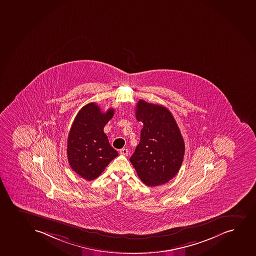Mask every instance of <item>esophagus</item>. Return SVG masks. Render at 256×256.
<instances>
[{
  "label": "esophagus",
  "instance_id": "obj_1",
  "mask_svg": "<svg viewBox=\"0 0 256 256\" xmlns=\"http://www.w3.org/2000/svg\"><path fill=\"white\" fill-rule=\"evenodd\" d=\"M120 154L124 155V156H128V150L126 149V148H122V149L120 150Z\"/></svg>",
  "mask_w": 256,
  "mask_h": 256
}]
</instances>
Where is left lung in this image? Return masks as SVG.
Listing matches in <instances>:
<instances>
[{
    "mask_svg": "<svg viewBox=\"0 0 256 256\" xmlns=\"http://www.w3.org/2000/svg\"><path fill=\"white\" fill-rule=\"evenodd\" d=\"M136 119L143 122L140 140L130 160L146 185L168 182L180 170L185 144L176 122L168 108L138 100Z\"/></svg>",
    "mask_w": 256,
    "mask_h": 256,
    "instance_id": "1",
    "label": "left lung"
}]
</instances>
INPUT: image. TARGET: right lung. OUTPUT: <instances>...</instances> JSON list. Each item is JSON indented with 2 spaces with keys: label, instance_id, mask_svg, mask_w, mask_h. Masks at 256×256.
<instances>
[{
  "label": "right lung",
  "instance_id": "add662e5",
  "mask_svg": "<svg viewBox=\"0 0 256 256\" xmlns=\"http://www.w3.org/2000/svg\"><path fill=\"white\" fill-rule=\"evenodd\" d=\"M113 114L114 108L102 112L100 106L90 102L78 112L72 122L68 138V160L72 170L86 180L100 176L118 156L104 132Z\"/></svg>",
  "mask_w": 256,
  "mask_h": 256
}]
</instances>
